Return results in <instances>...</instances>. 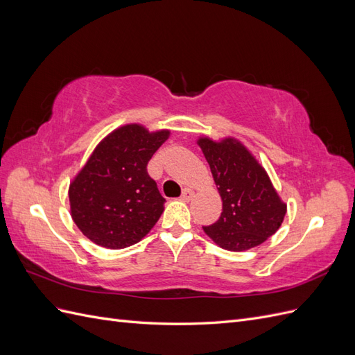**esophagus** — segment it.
<instances>
[{
	"instance_id": "1",
	"label": "esophagus",
	"mask_w": 355,
	"mask_h": 355,
	"mask_svg": "<svg viewBox=\"0 0 355 355\" xmlns=\"http://www.w3.org/2000/svg\"><path fill=\"white\" fill-rule=\"evenodd\" d=\"M192 197H194V191H192V189L185 188L184 191H182V196H180L182 201H189Z\"/></svg>"
}]
</instances>
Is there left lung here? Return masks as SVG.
I'll return each mask as SVG.
<instances>
[{"label": "left lung", "mask_w": 355, "mask_h": 355, "mask_svg": "<svg viewBox=\"0 0 355 355\" xmlns=\"http://www.w3.org/2000/svg\"><path fill=\"white\" fill-rule=\"evenodd\" d=\"M197 144L222 198L220 218L204 227V232L230 252H245L266 241L282 227L287 211L266 170L235 137L213 141L200 136Z\"/></svg>", "instance_id": "left-lung-1"}]
</instances>
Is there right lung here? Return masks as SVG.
I'll return each instance as SVG.
<instances>
[{"label":"right lung","instance_id":"obj_1","mask_svg":"<svg viewBox=\"0 0 355 355\" xmlns=\"http://www.w3.org/2000/svg\"><path fill=\"white\" fill-rule=\"evenodd\" d=\"M170 136L132 123L115 128L93 149L69 184L71 218L94 244L125 249L154 228L164 210L148 161Z\"/></svg>","mask_w":355,"mask_h":355}]
</instances>
